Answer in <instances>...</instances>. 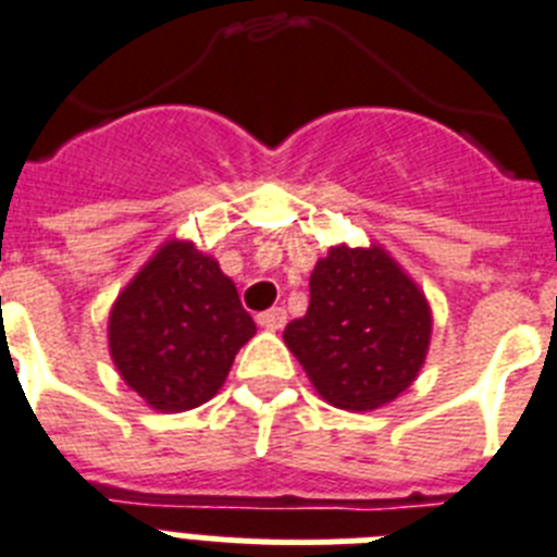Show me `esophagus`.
<instances>
[{
    "mask_svg": "<svg viewBox=\"0 0 557 557\" xmlns=\"http://www.w3.org/2000/svg\"><path fill=\"white\" fill-rule=\"evenodd\" d=\"M257 322H260V325L269 331L283 329V325H286V308H280V306L269 308V311H263V314L257 317Z\"/></svg>",
    "mask_w": 557,
    "mask_h": 557,
    "instance_id": "1",
    "label": "esophagus"
}]
</instances>
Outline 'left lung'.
I'll use <instances>...</instances> for the list:
<instances>
[{
	"mask_svg": "<svg viewBox=\"0 0 557 557\" xmlns=\"http://www.w3.org/2000/svg\"><path fill=\"white\" fill-rule=\"evenodd\" d=\"M311 302L283 339L334 408L376 410L416 380L430 345V308L380 249L336 246L311 274Z\"/></svg>",
	"mask_w": 557,
	"mask_h": 557,
	"instance_id": "8db88e82",
	"label": "left lung"
}]
</instances>
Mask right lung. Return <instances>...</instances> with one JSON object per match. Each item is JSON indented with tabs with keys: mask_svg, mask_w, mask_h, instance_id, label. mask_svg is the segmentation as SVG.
<instances>
[{
	"mask_svg": "<svg viewBox=\"0 0 557 557\" xmlns=\"http://www.w3.org/2000/svg\"><path fill=\"white\" fill-rule=\"evenodd\" d=\"M255 331L221 265L191 243L170 240L112 306L110 354L135 394L181 413L221 391Z\"/></svg>",
	"mask_w": 557,
	"mask_h": 557,
	"instance_id": "1",
	"label": "right lung"
}]
</instances>
